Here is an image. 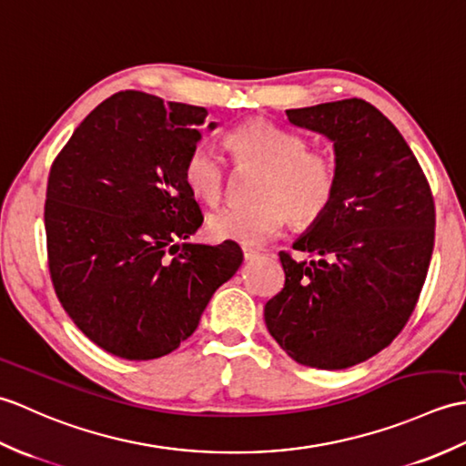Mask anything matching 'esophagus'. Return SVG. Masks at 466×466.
Here are the masks:
<instances>
[{
	"mask_svg": "<svg viewBox=\"0 0 466 466\" xmlns=\"http://www.w3.org/2000/svg\"><path fill=\"white\" fill-rule=\"evenodd\" d=\"M257 255H259V251L251 249V247H243V257H245V261H253Z\"/></svg>",
	"mask_w": 466,
	"mask_h": 466,
	"instance_id": "esophagus-1",
	"label": "esophagus"
}]
</instances>
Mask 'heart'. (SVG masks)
Listing matches in <instances>:
<instances>
[{
	"mask_svg": "<svg viewBox=\"0 0 466 466\" xmlns=\"http://www.w3.org/2000/svg\"><path fill=\"white\" fill-rule=\"evenodd\" d=\"M237 169H259L253 205H231L207 219L215 241L261 245L291 221L297 229L317 225L339 195V161L327 149L265 117H251L227 136ZM183 181L195 198L217 205L231 185V171L211 143L199 141L183 161Z\"/></svg>",
	"mask_w": 466,
	"mask_h": 466,
	"instance_id": "obj_1",
	"label": "heart"
}]
</instances>
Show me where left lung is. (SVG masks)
<instances>
[{"mask_svg": "<svg viewBox=\"0 0 466 466\" xmlns=\"http://www.w3.org/2000/svg\"><path fill=\"white\" fill-rule=\"evenodd\" d=\"M335 143L339 195L293 249L285 285L265 305L268 333L297 363L347 369L389 347L415 311L435 247V199L399 129L350 97L287 109Z\"/></svg>", "mask_w": 466, "mask_h": 466, "instance_id": "obj_1", "label": "left lung"}]
</instances>
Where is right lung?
Returning a JSON list of instances; mask_svg holds the SVG:
<instances>
[{"label": "right lung", "mask_w": 466, "mask_h": 466, "mask_svg": "<svg viewBox=\"0 0 466 466\" xmlns=\"http://www.w3.org/2000/svg\"><path fill=\"white\" fill-rule=\"evenodd\" d=\"M205 117V107L119 91L51 163L44 207L51 283L81 333L116 357L169 355L243 261L233 241L177 245L203 223L183 161Z\"/></svg>", "instance_id": "right-lung-1"}]
</instances>
